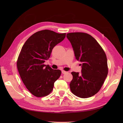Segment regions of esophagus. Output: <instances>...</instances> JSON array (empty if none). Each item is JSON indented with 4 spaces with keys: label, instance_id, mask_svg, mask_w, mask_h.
I'll return each mask as SVG.
<instances>
[{
    "label": "esophagus",
    "instance_id": "esophagus-1",
    "mask_svg": "<svg viewBox=\"0 0 123 123\" xmlns=\"http://www.w3.org/2000/svg\"><path fill=\"white\" fill-rule=\"evenodd\" d=\"M62 74H66V73H67V72L65 71H64V70H62Z\"/></svg>",
    "mask_w": 123,
    "mask_h": 123
}]
</instances>
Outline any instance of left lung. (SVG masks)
Returning <instances> with one entry per match:
<instances>
[{"mask_svg":"<svg viewBox=\"0 0 123 123\" xmlns=\"http://www.w3.org/2000/svg\"><path fill=\"white\" fill-rule=\"evenodd\" d=\"M75 58L81 62V74L72 72L70 90L80 98H88L99 91L107 77L108 69L105 52L92 36L81 32L69 33Z\"/></svg>","mask_w":123,"mask_h":123,"instance_id":"1","label":"left lung"}]
</instances>
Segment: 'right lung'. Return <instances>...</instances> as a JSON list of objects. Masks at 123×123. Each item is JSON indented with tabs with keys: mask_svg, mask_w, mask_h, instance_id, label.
I'll return each mask as SVG.
<instances>
[{
	"mask_svg": "<svg viewBox=\"0 0 123 123\" xmlns=\"http://www.w3.org/2000/svg\"><path fill=\"white\" fill-rule=\"evenodd\" d=\"M66 33L49 30L37 32L27 40L17 62L20 76L28 90L36 97H43L53 90L61 71L43 64L50 57L53 48L64 39Z\"/></svg>",
	"mask_w": 123,
	"mask_h": 123,
	"instance_id": "right-lung-1",
	"label": "right lung"
}]
</instances>
